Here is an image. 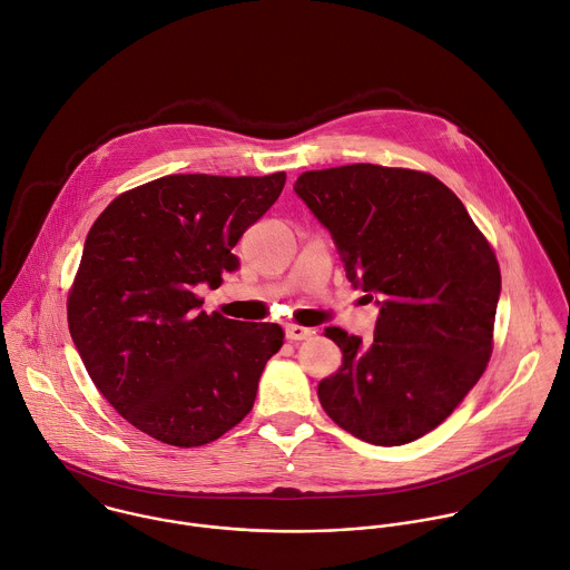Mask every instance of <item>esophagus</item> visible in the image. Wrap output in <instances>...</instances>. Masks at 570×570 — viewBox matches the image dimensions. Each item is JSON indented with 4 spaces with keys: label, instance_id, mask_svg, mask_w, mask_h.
Here are the masks:
<instances>
[{
    "label": "esophagus",
    "instance_id": "34e87169",
    "mask_svg": "<svg viewBox=\"0 0 570 570\" xmlns=\"http://www.w3.org/2000/svg\"><path fill=\"white\" fill-rule=\"evenodd\" d=\"M287 338L292 341V343H298V341H305V338H312L316 332L312 330V327H303V325H296V323H292V325H287Z\"/></svg>",
    "mask_w": 570,
    "mask_h": 570
}]
</instances>
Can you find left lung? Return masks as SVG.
Masks as SVG:
<instances>
[{
    "mask_svg": "<svg viewBox=\"0 0 570 570\" xmlns=\"http://www.w3.org/2000/svg\"><path fill=\"white\" fill-rule=\"evenodd\" d=\"M294 189L330 229L345 276L381 307L370 343L325 327L343 363L318 401L361 441L410 443L454 412L490 361L497 256L425 171L361 163L305 171Z\"/></svg>",
    "mask_w": 570,
    "mask_h": 570,
    "instance_id": "1",
    "label": "left lung"
}]
</instances>
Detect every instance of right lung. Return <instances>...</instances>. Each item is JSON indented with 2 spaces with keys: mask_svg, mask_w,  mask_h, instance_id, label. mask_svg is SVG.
I'll return each mask as SVG.
<instances>
[{
  "mask_svg": "<svg viewBox=\"0 0 570 570\" xmlns=\"http://www.w3.org/2000/svg\"><path fill=\"white\" fill-rule=\"evenodd\" d=\"M285 178L165 176L120 194L94 223L69 289V330L96 387L140 432L198 448L252 412L285 332L200 312L196 287L238 269L234 245Z\"/></svg>",
  "mask_w": 570,
  "mask_h": 570,
  "instance_id": "obj_1",
  "label": "right lung"
}]
</instances>
